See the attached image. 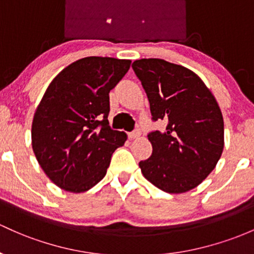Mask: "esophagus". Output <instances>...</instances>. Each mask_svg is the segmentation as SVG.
<instances>
[{
    "mask_svg": "<svg viewBox=\"0 0 254 254\" xmlns=\"http://www.w3.org/2000/svg\"><path fill=\"white\" fill-rule=\"evenodd\" d=\"M139 135H140V130L139 129H134L133 132L128 133V137H129V139H135V138H138Z\"/></svg>",
    "mask_w": 254,
    "mask_h": 254,
    "instance_id": "1",
    "label": "esophagus"
}]
</instances>
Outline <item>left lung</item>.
Listing matches in <instances>:
<instances>
[{"label": "left lung", "instance_id": "left-lung-1", "mask_svg": "<svg viewBox=\"0 0 254 254\" xmlns=\"http://www.w3.org/2000/svg\"><path fill=\"white\" fill-rule=\"evenodd\" d=\"M150 103L152 121L167 122L148 138L152 154L141 173L162 191L182 193L201 184L224 148V121L217 100L191 70L163 59L132 64Z\"/></svg>", "mask_w": 254, "mask_h": 254}]
</instances>
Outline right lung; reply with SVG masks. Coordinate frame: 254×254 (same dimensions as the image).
<instances>
[{
	"instance_id": "obj_1",
	"label": "right lung",
	"mask_w": 254,
	"mask_h": 254,
	"mask_svg": "<svg viewBox=\"0 0 254 254\" xmlns=\"http://www.w3.org/2000/svg\"><path fill=\"white\" fill-rule=\"evenodd\" d=\"M130 61L87 57L52 81L32 121V150L48 178L70 192H83L104 178L113 152L126 141L109 126V93Z\"/></svg>"
}]
</instances>
